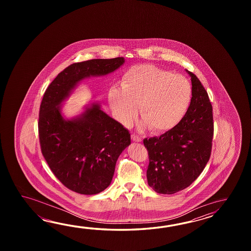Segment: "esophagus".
<instances>
[{
  "mask_svg": "<svg viewBox=\"0 0 251 251\" xmlns=\"http://www.w3.org/2000/svg\"><path fill=\"white\" fill-rule=\"evenodd\" d=\"M131 138H132V140L133 141H134V142H142V138L139 136V135H137V134H135V133H132L131 134Z\"/></svg>",
  "mask_w": 251,
  "mask_h": 251,
  "instance_id": "1",
  "label": "esophagus"
}]
</instances>
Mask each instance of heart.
<instances>
[{"instance_id": "heart-1", "label": "heart", "mask_w": 251, "mask_h": 251, "mask_svg": "<svg viewBox=\"0 0 251 251\" xmlns=\"http://www.w3.org/2000/svg\"><path fill=\"white\" fill-rule=\"evenodd\" d=\"M192 98L187 78L152 64L131 66L121 77V89L112 87L108 101L118 121L133 123L138 109L144 124L155 133L175 127L185 117Z\"/></svg>"}]
</instances>
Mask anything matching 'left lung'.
Returning <instances> with one entry per match:
<instances>
[{
  "label": "left lung",
  "instance_id": "obj_1",
  "mask_svg": "<svg viewBox=\"0 0 251 251\" xmlns=\"http://www.w3.org/2000/svg\"><path fill=\"white\" fill-rule=\"evenodd\" d=\"M187 72L191 76L192 99L185 117L160 136L144 140L149 155L148 185L159 194L171 195L189 187L211 156L213 106L197 75Z\"/></svg>",
  "mask_w": 251,
  "mask_h": 251
}]
</instances>
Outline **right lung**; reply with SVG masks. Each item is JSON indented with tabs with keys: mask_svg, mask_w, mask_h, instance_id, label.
I'll list each match as a JSON object with an SVG mask.
<instances>
[{
	"mask_svg": "<svg viewBox=\"0 0 251 251\" xmlns=\"http://www.w3.org/2000/svg\"><path fill=\"white\" fill-rule=\"evenodd\" d=\"M124 57L92 59L66 67L49 84L39 108L41 152L64 187L95 195L111 183L119 155L131 144L126 128L103 112L98 103L80 118L64 120L59 105L80 80L118 69Z\"/></svg>",
	"mask_w": 251,
	"mask_h": 251,
	"instance_id": "obj_1",
	"label": "right lung"
}]
</instances>
